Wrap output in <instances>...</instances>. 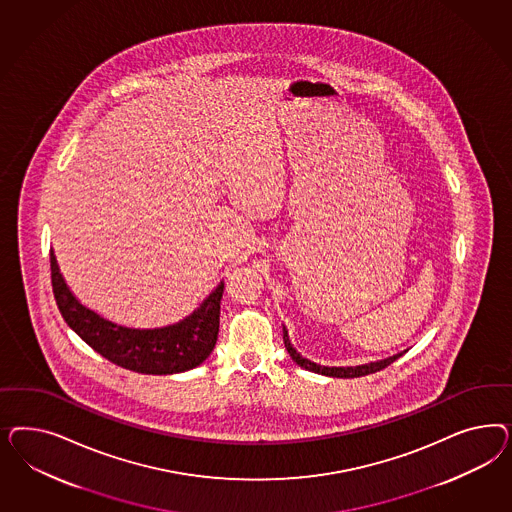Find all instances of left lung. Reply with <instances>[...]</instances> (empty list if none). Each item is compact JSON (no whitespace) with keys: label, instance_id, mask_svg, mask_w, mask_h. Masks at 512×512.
Returning a JSON list of instances; mask_svg holds the SVG:
<instances>
[{"label":"left lung","instance_id":"8db88e82","mask_svg":"<svg viewBox=\"0 0 512 512\" xmlns=\"http://www.w3.org/2000/svg\"><path fill=\"white\" fill-rule=\"evenodd\" d=\"M283 343H285L287 353L291 355V358L295 360L300 368L310 370V372L321 373V375H328V377H340V379H351V377H362V375H368V373L379 372V370L390 366L394 360H398V358L402 357L403 353H405V351H402V353H398V355H392V357L383 358V360H377V362H370V364L345 366V368L340 366V368H338V366H321V364H315V362H311L308 358L302 357V355L296 351L295 347L291 345L289 334H287L285 328H283Z\"/></svg>","mask_w":512,"mask_h":512}]
</instances>
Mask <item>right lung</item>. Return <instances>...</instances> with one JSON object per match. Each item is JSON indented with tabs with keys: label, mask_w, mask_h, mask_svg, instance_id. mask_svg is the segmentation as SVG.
<instances>
[{
	"label": "right lung",
	"mask_w": 512,
	"mask_h": 512,
	"mask_svg": "<svg viewBox=\"0 0 512 512\" xmlns=\"http://www.w3.org/2000/svg\"><path fill=\"white\" fill-rule=\"evenodd\" d=\"M50 272L54 298L65 323L93 351L116 366L146 375L187 372L202 364L216 347L223 281L202 302L201 308L180 323L161 328H129L112 323L78 302L60 274L54 251H50Z\"/></svg>",
	"instance_id": "add662e5"
}]
</instances>
